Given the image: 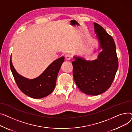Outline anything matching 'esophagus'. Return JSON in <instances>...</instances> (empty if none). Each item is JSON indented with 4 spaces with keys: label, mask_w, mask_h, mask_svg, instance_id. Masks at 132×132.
<instances>
[{
    "label": "esophagus",
    "mask_w": 132,
    "mask_h": 132,
    "mask_svg": "<svg viewBox=\"0 0 132 132\" xmlns=\"http://www.w3.org/2000/svg\"><path fill=\"white\" fill-rule=\"evenodd\" d=\"M65 59H66L67 60H70V59H71V55H69V54H67V55H66L65 56Z\"/></svg>",
    "instance_id": "obj_1"
}]
</instances>
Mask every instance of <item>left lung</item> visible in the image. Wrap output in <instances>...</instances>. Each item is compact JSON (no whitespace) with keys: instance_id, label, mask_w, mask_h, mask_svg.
<instances>
[{"instance_id":"left-lung-1","label":"left lung","mask_w":132,"mask_h":132,"mask_svg":"<svg viewBox=\"0 0 132 132\" xmlns=\"http://www.w3.org/2000/svg\"><path fill=\"white\" fill-rule=\"evenodd\" d=\"M94 26L100 47L102 51L95 60L86 61L74 56L75 60L72 62L76 85L84 93L90 95L101 94L109 89L118 67L113 39L97 23H94Z\"/></svg>"}]
</instances>
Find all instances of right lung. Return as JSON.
Instances as JSON below:
<instances>
[{"instance_id": "obj_1", "label": "right lung", "mask_w": 132, "mask_h": 132, "mask_svg": "<svg viewBox=\"0 0 132 132\" xmlns=\"http://www.w3.org/2000/svg\"><path fill=\"white\" fill-rule=\"evenodd\" d=\"M64 60L62 56L53 61L39 76L32 79L24 78L16 72L11 57L10 68L15 82L23 93L34 98H42L50 94L55 88L57 76Z\"/></svg>"}]
</instances>
